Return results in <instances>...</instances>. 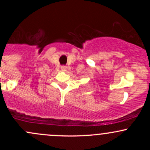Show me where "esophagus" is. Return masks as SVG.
Masks as SVG:
<instances>
[{
    "label": "esophagus",
    "mask_w": 150,
    "mask_h": 150,
    "mask_svg": "<svg viewBox=\"0 0 150 150\" xmlns=\"http://www.w3.org/2000/svg\"><path fill=\"white\" fill-rule=\"evenodd\" d=\"M61 70L63 72H65L67 70L66 66H61Z\"/></svg>",
    "instance_id": "esophagus-1"
}]
</instances>
